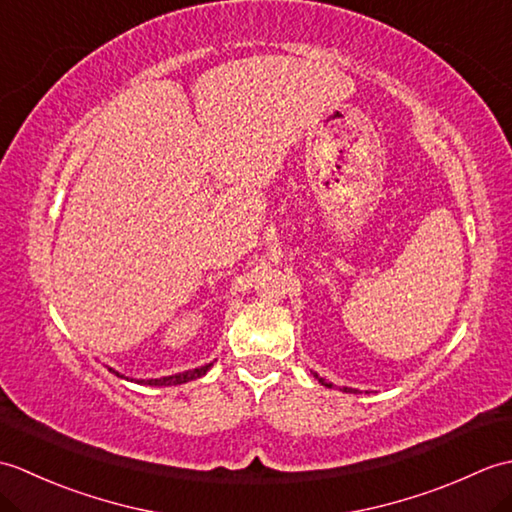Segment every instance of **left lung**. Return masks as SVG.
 I'll return each mask as SVG.
<instances>
[{
	"label": "left lung",
	"instance_id": "left-lung-1",
	"mask_svg": "<svg viewBox=\"0 0 512 512\" xmlns=\"http://www.w3.org/2000/svg\"><path fill=\"white\" fill-rule=\"evenodd\" d=\"M314 374V378H317L319 380V383L323 385V387H328V389H332V383H330V380L328 378H321L317 372H312ZM341 391H345V394H358V389H354V387H343Z\"/></svg>",
	"mask_w": 512,
	"mask_h": 512
}]
</instances>
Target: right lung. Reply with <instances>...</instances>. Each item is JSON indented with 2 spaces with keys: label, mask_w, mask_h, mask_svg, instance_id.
<instances>
[{
  "label": "right lung",
  "mask_w": 512,
  "mask_h": 512,
  "mask_svg": "<svg viewBox=\"0 0 512 512\" xmlns=\"http://www.w3.org/2000/svg\"><path fill=\"white\" fill-rule=\"evenodd\" d=\"M213 367V363H206L202 367H195V369H187V372H178V374H171V376H162V378H147V380H136L138 385H151V387H171V385H182V383H189V380H195L204 376L209 369ZM112 374H116L118 378H125L123 374H118L116 369L107 367ZM125 380H134V378H125Z\"/></svg>",
  "instance_id": "obj_1"
}]
</instances>
